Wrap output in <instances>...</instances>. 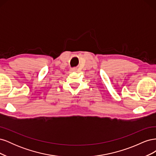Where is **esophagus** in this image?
<instances>
[{"label": "esophagus", "mask_w": 156, "mask_h": 156, "mask_svg": "<svg viewBox=\"0 0 156 156\" xmlns=\"http://www.w3.org/2000/svg\"><path fill=\"white\" fill-rule=\"evenodd\" d=\"M71 71H72V72H75V71H76V68H72L71 69Z\"/></svg>", "instance_id": "34e87169"}]
</instances>
